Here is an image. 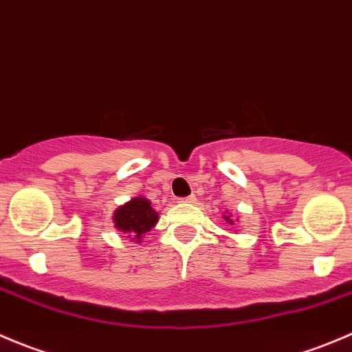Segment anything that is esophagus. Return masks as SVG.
<instances>
[{"label":"esophagus","instance_id":"34e87169","mask_svg":"<svg viewBox=\"0 0 352 352\" xmlns=\"http://www.w3.org/2000/svg\"><path fill=\"white\" fill-rule=\"evenodd\" d=\"M179 201L186 202V204H194V202H196V196H187V197L179 199Z\"/></svg>","mask_w":352,"mask_h":352}]
</instances>
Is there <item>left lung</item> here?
<instances>
[{
  "instance_id": "obj_1",
  "label": "left lung",
  "mask_w": 352,
  "mask_h": 352,
  "mask_svg": "<svg viewBox=\"0 0 352 352\" xmlns=\"http://www.w3.org/2000/svg\"><path fill=\"white\" fill-rule=\"evenodd\" d=\"M223 219H225L226 223H228V225H233V218H232V214H230V212H223Z\"/></svg>"
}]
</instances>
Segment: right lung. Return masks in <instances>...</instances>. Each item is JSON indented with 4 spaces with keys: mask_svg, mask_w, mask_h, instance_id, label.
I'll list each match as a JSON object with an SVG mask.
<instances>
[{
    "mask_svg": "<svg viewBox=\"0 0 352 352\" xmlns=\"http://www.w3.org/2000/svg\"><path fill=\"white\" fill-rule=\"evenodd\" d=\"M160 214L151 206L150 199L136 196L113 211L112 221L119 232L126 233L134 243L143 242L144 235L155 228Z\"/></svg>",
    "mask_w": 352,
    "mask_h": 352,
    "instance_id": "obj_1",
    "label": "right lung"
}]
</instances>
